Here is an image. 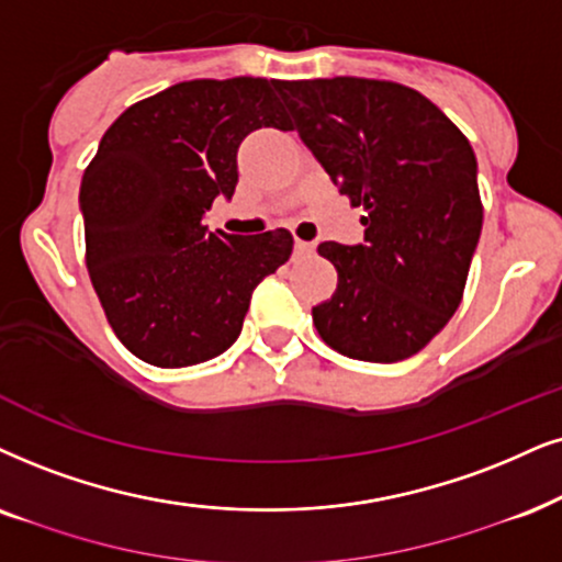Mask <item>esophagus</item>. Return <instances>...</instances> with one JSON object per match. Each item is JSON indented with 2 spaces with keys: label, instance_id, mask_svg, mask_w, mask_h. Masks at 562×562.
<instances>
[{
  "label": "esophagus",
  "instance_id": "obj_1",
  "mask_svg": "<svg viewBox=\"0 0 562 562\" xmlns=\"http://www.w3.org/2000/svg\"><path fill=\"white\" fill-rule=\"evenodd\" d=\"M314 248H316V244H308V240L295 238V251L297 254H314Z\"/></svg>",
  "mask_w": 562,
  "mask_h": 562
}]
</instances>
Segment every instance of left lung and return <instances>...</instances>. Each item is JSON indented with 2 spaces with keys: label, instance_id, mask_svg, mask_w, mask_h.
I'll use <instances>...</instances> for the list:
<instances>
[{
  "label": "left lung",
  "instance_id": "obj_1",
  "mask_svg": "<svg viewBox=\"0 0 562 562\" xmlns=\"http://www.w3.org/2000/svg\"><path fill=\"white\" fill-rule=\"evenodd\" d=\"M277 92L339 194L363 207L366 240H326L337 290L318 337L368 363L412 358L457 314L482 231L477 158L423 92L389 80H277Z\"/></svg>",
  "mask_w": 562,
  "mask_h": 562
}]
</instances>
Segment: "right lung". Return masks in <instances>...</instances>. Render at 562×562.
<instances>
[{
    "mask_svg": "<svg viewBox=\"0 0 562 562\" xmlns=\"http://www.w3.org/2000/svg\"><path fill=\"white\" fill-rule=\"evenodd\" d=\"M274 82L170 85L130 105L85 168V265L111 329L145 363L183 368L228 350L254 288L293 254L285 228L228 236L202 223L236 191L246 134L293 130Z\"/></svg>",
    "mask_w": 562,
    "mask_h": 562,
    "instance_id": "1",
    "label": "right lung"
}]
</instances>
